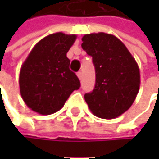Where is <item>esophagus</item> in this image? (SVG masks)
<instances>
[{
    "mask_svg": "<svg viewBox=\"0 0 159 159\" xmlns=\"http://www.w3.org/2000/svg\"><path fill=\"white\" fill-rule=\"evenodd\" d=\"M77 76L80 80H82V77H83V75H82V72H78L77 73Z\"/></svg>",
    "mask_w": 159,
    "mask_h": 159,
    "instance_id": "obj_1",
    "label": "esophagus"
}]
</instances>
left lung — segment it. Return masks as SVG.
I'll return each mask as SVG.
<instances>
[{"mask_svg":"<svg viewBox=\"0 0 159 159\" xmlns=\"http://www.w3.org/2000/svg\"><path fill=\"white\" fill-rule=\"evenodd\" d=\"M82 41L96 69L95 88L84 95L85 102L97 117L117 118L136 98L140 87L138 64L126 46L111 34H86Z\"/></svg>","mask_w":159,"mask_h":159,"instance_id":"1","label":"left lung"}]
</instances>
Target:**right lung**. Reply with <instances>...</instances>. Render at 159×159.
I'll return each instance as SVG.
<instances>
[{
  "mask_svg": "<svg viewBox=\"0 0 159 159\" xmlns=\"http://www.w3.org/2000/svg\"><path fill=\"white\" fill-rule=\"evenodd\" d=\"M76 35L61 32L39 40L21 66L20 94L26 106L41 115L60 111L70 95L80 87V81L70 68L66 54Z\"/></svg>",
  "mask_w": 159,
  "mask_h": 159,
  "instance_id": "1",
  "label": "right lung"
}]
</instances>
